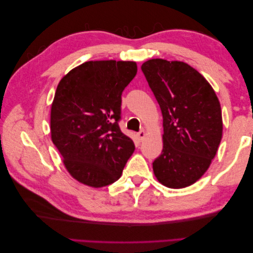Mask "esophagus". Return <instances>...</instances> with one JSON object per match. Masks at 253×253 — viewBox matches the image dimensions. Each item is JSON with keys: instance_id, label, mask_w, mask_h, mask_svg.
Masks as SVG:
<instances>
[{"instance_id": "34e87169", "label": "esophagus", "mask_w": 253, "mask_h": 253, "mask_svg": "<svg viewBox=\"0 0 253 253\" xmlns=\"http://www.w3.org/2000/svg\"><path fill=\"white\" fill-rule=\"evenodd\" d=\"M137 137H138V139L140 141H142L143 139H144V137H146V131L144 130H141V131H139L138 133H137Z\"/></svg>"}]
</instances>
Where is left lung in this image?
<instances>
[{
  "mask_svg": "<svg viewBox=\"0 0 253 253\" xmlns=\"http://www.w3.org/2000/svg\"><path fill=\"white\" fill-rule=\"evenodd\" d=\"M141 69L163 115V150L152 163L154 175L169 188L190 186L221 143V104L208 80L184 62L153 58Z\"/></svg>",
  "mask_w": 253,
  "mask_h": 253,
  "instance_id": "obj_1",
  "label": "left lung"
}]
</instances>
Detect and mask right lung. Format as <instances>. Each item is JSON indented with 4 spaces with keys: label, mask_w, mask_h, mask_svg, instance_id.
I'll list each match as a JSON object with an SVG mask.
<instances>
[{
    "label": "right lung",
    "mask_w": 253,
    "mask_h": 253,
    "mask_svg": "<svg viewBox=\"0 0 253 253\" xmlns=\"http://www.w3.org/2000/svg\"><path fill=\"white\" fill-rule=\"evenodd\" d=\"M137 64L90 61L58 83L51 106V138L75 179L94 188L122 176L135 144L121 131L122 93Z\"/></svg>",
    "instance_id": "obj_1"
}]
</instances>
